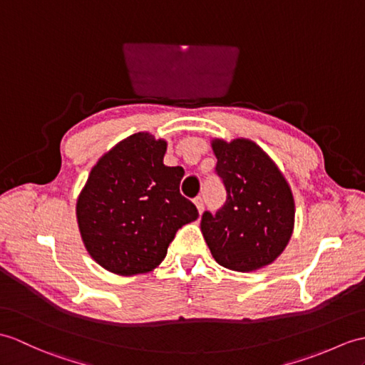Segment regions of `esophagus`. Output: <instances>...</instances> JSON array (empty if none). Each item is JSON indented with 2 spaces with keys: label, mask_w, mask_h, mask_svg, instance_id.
<instances>
[{
  "label": "esophagus",
  "mask_w": 365,
  "mask_h": 365,
  "mask_svg": "<svg viewBox=\"0 0 365 365\" xmlns=\"http://www.w3.org/2000/svg\"><path fill=\"white\" fill-rule=\"evenodd\" d=\"M194 203H196V207H197V210H199V213L202 215V213H203V210H205V203H203V197H202V196L194 197Z\"/></svg>",
  "instance_id": "obj_1"
}]
</instances>
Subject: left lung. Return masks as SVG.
<instances>
[{
	"label": "left lung",
	"instance_id": "8db88e82",
	"mask_svg": "<svg viewBox=\"0 0 365 365\" xmlns=\"http://www.w3.org/2000/svg\"><path fill=\"white\" fill-rule=\"evenodd\" d=\"M216 175L227 199L200 228L219 264L249 272L272 262L289 242L294 199L289 185L259 146L249 140L213 141Z\"/></svg>",
	"mask_w": 365,
	"mask_h": 365
}]
</instances>
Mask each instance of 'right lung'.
Here are the masks:
<instances>
[{
    "label": "right lung",
    "mask_w": 365,
    "mask_h": 365,
    "mask_svg": "<svg viewBox=\"0 0 365 365\" xmlns=\"http://www.w3.org/2000/svg\"><path fill=\"white\" fill-rule=\"evenodd\" d=\"M166 143L135 133L91 169L78 199V224L90 255L110 272H149L179 228L199 217L182 196V166H166Z\"/></svg>",
    "instance_id": "obj_1"
}]
</instances>
